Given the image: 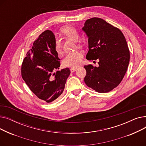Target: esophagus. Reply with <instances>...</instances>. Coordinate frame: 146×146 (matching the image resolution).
<instances>
[{"instance_id":"obj_1","label":"esophagus","mask_w":146,"mask_h":146,"mask_svg":"<svg viewBox=\"0 0 146 146\" xmlns=\"http://www.w3.org/2000/svg\"><path fill=\"white\" fill-rule=\"evenodd\" d=\"M76 70H77V68H76V67H72V68H70V71H71L72 73L75 72Z\"/></svg>"}]
</instances>
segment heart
Segmentation results:
<instances>
[{
  "label": "heart",
  "instance_id": "heart-1",
  "mask_svg": "<svg viewBox=\"0 0 146 146\" xmlns=\"http://www.w3.org/2000/svg\"><path fill=\"white\" fill-rule=\"evenodd\" d=\"M61 32L64 35L74 41H78L79 39V34L74 28H65L62 29ZM82 43L77 42V46L78 47H82ZM54 49L58 55H60L63 53L62 43H61V40L58 37L56 38L54 44ZM82 58V53L80 51H75L68 52L64 56L62 60V64L65 67H76L81 64Z\"/></svg>",
  "mask_w": 146,
  "mask_h": 146
}]
</instances>
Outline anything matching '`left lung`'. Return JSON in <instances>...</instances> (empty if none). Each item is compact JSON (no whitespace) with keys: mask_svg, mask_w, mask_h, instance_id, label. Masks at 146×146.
I'll return each mask as SVG.
<instances>
[{"mask_svg":"<svg viewBox=\"0 0 146 146\" xmlns=\"http://www.w3.org/2000/svg\"><path fill=\"white\" fill-rule=\"evenodd\" d=\"M82 29L88 36L87 60H99L98 67L84 66V81L97 92H109L119 85L128 66L130 54L125 38L118 28L99 18L86 20Z\"/></svg>","mask_w":146,"mask_h":146,"instance_id":"8db88e82","label":"left lung"}]
</instances>
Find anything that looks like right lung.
<instances>
[{"label":"right lung","mask_w":146,"mask_h":146,"mask_svg":"<svg viewBox=\"0 0 146 146\" xmlns=\"http://www.w3.org/2000/svg\"><path fill=\"white\" fill-rule=\"evenodd\" d=\"M55 36L46 30L34 42L21 67L22 78L39 99L50 103L62 94L70 69L65 68L54 73L60 66V59L54 49Z\"/></svg>","instance_id":"1"}]
</instances>
